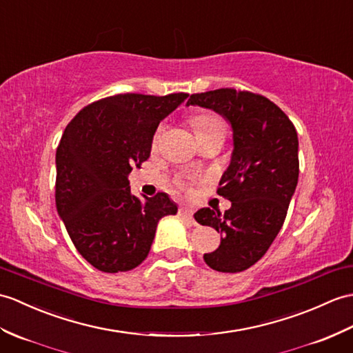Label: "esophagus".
Returning a JSON list of instances; mask_svg holds the SVG:
<instances>
[{
  "label": "esophagus",
  "mask_w": 353,
  "mask_h": 353,
  "mask_svg": "<svg viewBox=\"0 0 353 353\" xmlns=\"http://www.w3.org/2000/svg\"><path fill=\"white\" fill-rule=\"evenodd\" d=\"M179 215L185 218V219H190L192 221V215H194V210L191 208H180L179 209Z\"/></svg>",
  "instance_id": "obj_1"
}]
</instances>
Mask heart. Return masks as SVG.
I'll return each mask as SVG.
<instances>
[{
  "label": "heart",
  "instance_id": "b5f03b06",
  "mask_svg": "<svg viewBox=\"0 0 353 353\" xmlns=\"http://www.w3.org/2000/svg\"><path fill=\"white\" fill-rule=\"evenodd\" d=\"M192 128L195 137L212 132L215 129H224V123L219 117L212 116V114H200V116H195L192 120Z\"/></svg>",
  "mask_w": 353,
  "mask_h": 353
}]
</instances>
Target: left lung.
<instances>
[{
	"instance_id": "obj_1",
	"label": "left lung",
	"mask_w": 353,
	"mask_h": 353,
	"mask_svg": "<svg viewBox=\"0 0 353 353\" xmlns=\"http://www.w3.org/2000/svg\"><path fill=\"white\" fill-rule=\"evenodd\" d=\"M186 106L215 111L232 128L230 163L218 190L232 208L224 215L204 208L194 218L221 233L219 247L203 256L208 266L242 272L265 256L288 215L299 176L296 129L274 102L233 88L192 94Z\"/></svg>"
}]
</instances>
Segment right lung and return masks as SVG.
I'll return each mask as SVG.
<instances>
[{
  "label": "right lung",
  "instance_id": "1",
  "mask_svg": "<svg viewBox=\"0 0 353 353\" xmlns=\"http://www.w3.org/2000/svg\"><path fill=\"white\" fill-rule=\"evenodd\" d=\"M186 93L117 94L81 110L64 129L55 154L57 212L78 252L102 272L141 265L159 219L177 214L165 192H130L129 174L147 161L159 123Z\"/></svg>",
  "mask_w": 353,
  "mask_h": 353
}]
</instances>
